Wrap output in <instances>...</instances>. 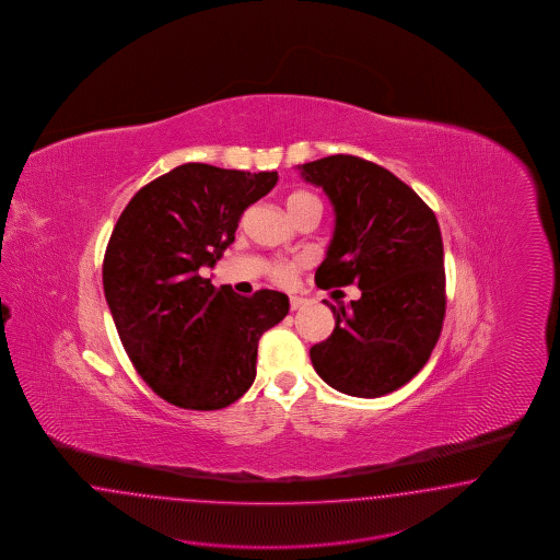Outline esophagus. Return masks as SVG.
I'll list each match as a JSON object with an SVG mask.
<instances>
[{"label": "esophagus", "mask_w": 560, "mask_h": 560, "mask_svg": "<svg viewBox=\"0 0 560 560\" xmlns=\"http://www.w3.org/2000/svg\"><path fill=\"white\" fill-rule=\"evenodd\" d=\"M302 305H305L304 298H298V295H293V298H289V307L291 310H300Z\"/></svg>", "instance_id": "1"}]
</instances>
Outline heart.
Segmentation results:
<instances>
[{
  "label": "heart",
  "instance_id": "heart-1",
  "mask_svg": "<svg viewBox=\"0 0 560 560\" xmlns=\"http://www.w3.org/2000/svg\"><path fill=\"white\" fill-rule=\"evenodd\" d=\"M285 207H288L289 215L295 220L310 209H318L323 211V203L316 195L307 192V190H293L285 197ZM302 269L300 260H272L269 265V277L279 285H288L293 279V275Z\"/></svg>",
  "mask_w": 560,
  "mask_h": 560
}]
</instances>
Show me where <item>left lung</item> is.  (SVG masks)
Returning a JSON list of instances; mask_svg holds the SVG:
<instances>
[{
	"instance_id": "1",
	"label": "left lung",
	"mask_w": 560,
	"mask_h": 560,
	"mask_svg": "<svg viewBox=\"0 0 560 560\" xmlns=\"http://www.w3.org/2000/svg\"><path fill=\"white\" fill-rule=\"evenodd\" d=\"M335 207V236L316 271L320 289H361L328 305L335 330L310 349L314 370L335 390L377 398L423 370L445 316L440 223L431 207L390 170L337 153L302 166Z\"/></svg>"
}]
</instances>
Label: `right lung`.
I'll return each mask as SVG.
<instances>
[{
  "instance_id": "add662e5",
  "label": "right lung",
  "mask_w": 560,
  "mask_h": 560,
  "mask_svg": "<svg viewBox=\"0 0 560 560\" xmlns=\"http://www.w3.org/2000/svg\"><path fill=\"white\" fill-rule=\"evenodd\" d=\"M277 180V172L183 164L139 188L110 234L102 283L120 342L141 380L174 407L236 402L255 382L262 332L288 316L281 291L244 298L201 275Z\"/></svg>"
}]
</instances>
